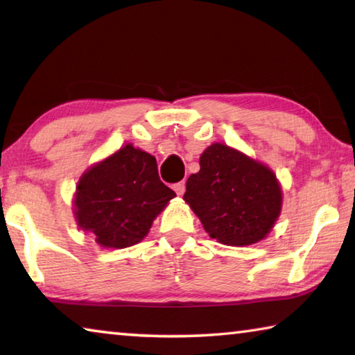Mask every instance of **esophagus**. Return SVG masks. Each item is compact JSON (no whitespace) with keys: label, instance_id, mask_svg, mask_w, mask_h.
Wrapping results in <instances>:
<instances>
[{"label":"esophagus","instance_id":"1","mask_svg":"<svg viewBox=\"0 0 355 355\" xmlns=\"http://www.w3.org/2000/svg\"><path fill=\"white\" fill-rule=\"evenodd\" d=\"M173 191H175L178 196H183V194H184V191H186V184H184V182H180V183H177V184H173Z\"/></svg>","mask_w":355,"mask_h":355}]
</instances>
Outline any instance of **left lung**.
Wrapping results in <instances>:
<instances>
[{
    "label": "left lung",
    "mask_w": 355,
    "mask_h": 355,
    "mask_svg": "<svg viewBox=\"0 0 355 355\" xmlns=\"http://www.w3.org/2000/svg\"><path fill=\"white\" fill-rule=\"evenodd\" d=\"M200 171L186 182L183 200L209 236L225 245H250L277 222L284 192L266 164L227 144L203 150Z\"/></svg>",
    "instance_id": "obj_1"
}]
</instances>
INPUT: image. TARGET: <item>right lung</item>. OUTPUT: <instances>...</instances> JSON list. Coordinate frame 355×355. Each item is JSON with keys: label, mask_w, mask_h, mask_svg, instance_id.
Listing matches in <instances>:
<instances>
[{"label": "right lung", "mask_w": 355, "mask_h": 355, "mask_svg": "<svg viewBox=\"0 0 355 355\" xmlns=\"http://www.w3.org/2000/svg\"><path fill=\"white\" fill-rule=\"evenodd\" d=\"M175 192L161 182L156 159L127 144L78 180L73 214L81 230L107 249L141 243Z\"/></svg>", "instance_id": "obj_1"}]
</instances>
